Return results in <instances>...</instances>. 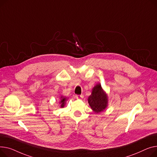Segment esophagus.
Returning a JSON list of instances; mask_svg holds the SVG:
<instances>
[{"instance_id": "obj_1", "label": "esophagus", "mask_w": 157, "mask_h": 157, "mask_svg": "<svg viewBox=\"0 0 157 157\" xmlns=\"http://www.w3.org/2000/svg\"><path fill=\"white\" fill-rule=\"evenodd\" d=\"M75 98L77 99H82V98H84V95H82V94H81V95H76Z\"/></svg>"}]
</instances>
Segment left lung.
<instances>
[{"label":"left lung","instance_id":"left-lung-1","mask_svg":"<svg viewBox=\"0 0 157 157\" xmlns=\"http://www.w3.org/2000/svg\"><path fill=\"white\" fill-rule=\"evenodd\" d=\"M87 100L91 109L96 113L104 111L108 105V94L99 83L92 89L91 94L89 96Z\"/></svg>","mask_w":157,"mask_h":157}]
</instances>
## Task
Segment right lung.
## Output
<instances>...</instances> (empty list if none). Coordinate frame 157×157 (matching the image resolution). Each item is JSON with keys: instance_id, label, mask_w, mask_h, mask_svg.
Masks as SVG:
<instances>
[{"instance_id": "right-lung-1", "label": "right lung", "mask_w": 157, "mask_h": 157, "mask_svg": "<svg viewBox=\"0 0 157 157\" xmlns=\"http://www.w3.org/2000/svg\"><path fill=\"white\" fill-rule=\"evenodd\" d=\"M60 101H59V105L61 108H63L66 104V101L68 100V98L67 97H64L63 96H61L60 98Z\"/></svg>"}]
</instances>
